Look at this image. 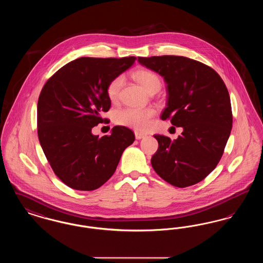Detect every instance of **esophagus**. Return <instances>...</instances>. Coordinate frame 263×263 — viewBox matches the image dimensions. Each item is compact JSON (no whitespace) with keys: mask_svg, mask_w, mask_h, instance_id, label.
I'll list each match as a JSON object with an SVG mask.
<instances>
[{"mask_svg":"<svg viewBox=\"0 0 263 263\" xmlns=\"http://www.w3.org/2000/svg\"><path fill=\"white\" fill-rule=\"evenodd\" d=\"M135 137L137 140H140V139H142V138L146 137V134H143V133H140V132H135Z\"/></svg>","mask_w":263,"mask_h":263,"instance_id":"esophagus-1","label":"esophagus"}]
</instances>
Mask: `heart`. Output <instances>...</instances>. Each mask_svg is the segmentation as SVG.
<instances>
[{
    "label": "heart",
    "instance_id": "1",
    "mask_svg": "<svg viewBox=\"0 0 263 263\" xmlns=\"http://www.w3.org/2000/svg\"><path fill=\"white\" fill-rule=\"evenodd\" d=\"M135 79L146 91L156 86H161L159 77L150 70H140L135 74ZM123 83L122 76H117L107 85L106 93L110 100H117ZM156 110L153 107H125L114 112L113 119L118 125L125 126L137 131H146L151 125V120Z\"/></svg>",
    "mask_w": 263,
    "mask_h": 263
}]
</instances>
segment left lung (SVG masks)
<instances>
[{
    "mask_svg": "<svg viewBox=\"0 0 263 263\" xmlns=\"http://www.w3.org/2000/svg\"><path fill=\"white\" fill-rule=\"evenodd\" d=\"M138 61L163 77L167 85L161 118L183 128L174 141L154 135L159 149L152 166L174 186L196 184L216 167L231 134L233 115L225 83L209 66L182 56L138 57Z\"/></svg>",
    "mask_w": 263,
    "mask_h": 263,
    "instance_id": "8db88e82",
    "label": "left lung"
}]
</instances>
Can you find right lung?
Here are the masks:
<instances>
[{"mask_svg": "<svg viewBox=\"0 0 263 263\" xmlns=\"http://www.w3.org/2000/svg\"><path fill=\"white\" fill-rule=\"evenodd\" d=\"M136 57H82L59 69L46 82L37 103V134L54 174L69 187L95 190L112 176L122 153L134 140L129 128L115 126L100 138L91 129L106 119L109 82Z\"/></svg>", "mask_w": 263, "mask_h": 263, "instance_id": "1", "label": "right lung"}]
</instances>
